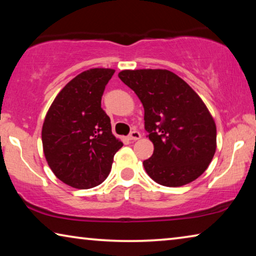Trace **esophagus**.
Segmentation results:
<instances>
[{
	"label": "esophagus",
	"instance_id": "34e87169",
	"mask_svg": "<svg viewBox=\"0 0 256 256\" xmlns=\"http://www.w3.org/2000/svg\"><path fill=\"white\" fill-rule=\"evenodd\" d=\"M141 138V134H140V132H138V131H132L131 132V134H130L128 136V140H131V141H136V140H138V138Z\"/></svg>",
	"mask_w": 256,
	"mask_h": 256
}]
</instances>
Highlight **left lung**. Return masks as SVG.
Here are the masks:
<instances>
[{"label": "left lung", "mask_w": 256, "mask_h": 256, "mask_svg": "<svg viewBox=\"0 0 256 256\" xmlns=\"http://www.w3.org/2000/svg\"><path fill=\"white\" fill-rule=\"evenodd\" d=\"M118 78L144 108V128L154 144L144 170L156 183L177 188L196 180L216 148V128L200 96L175 73L162 68L123 70Z\"/></svg>", "instance_id": "1"}]
</instances>
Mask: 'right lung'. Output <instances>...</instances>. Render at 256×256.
<instances>
[{
    "mask_svg": "<svg viewBox=\"0 0 256 256\" xmlns=\"http://www.w3.org/2000/svg\"><path fill=\"white\" fill-rule=\"evenodd\" d=\"M112 68L84 71L68 82L52 102L42 130V150L52 172L74 188L102 184L123 144L112 133L102 108Z\"/></svg>",
    "mask_w": 256,
    "mask_h": 256,
    "instance_id": "obj_1",
    "label": "right lung"
}]
</instances>
